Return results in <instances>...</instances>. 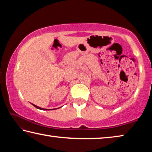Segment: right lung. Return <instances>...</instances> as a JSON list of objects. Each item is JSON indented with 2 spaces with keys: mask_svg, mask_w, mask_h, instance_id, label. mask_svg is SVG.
<instances>
[{
  "mask_svg": "<svg viewBox=\"0 0 152 152\" xmlns=\"http://www.w3.org/2000/svg\"><path fill=\"white\" fill-rule=\"evenodd\" d=\"M33 106H34V107H35L36 108H37V109H39V110H47V109H43V108L39 107H38V106H37V105H34V104H33Z\"/></svg>",
  "mask_w": 152,
  "mask_h": 152,
  "instance_id": "right-lung-1",
  "label": "right lung"
}]
</instances>
